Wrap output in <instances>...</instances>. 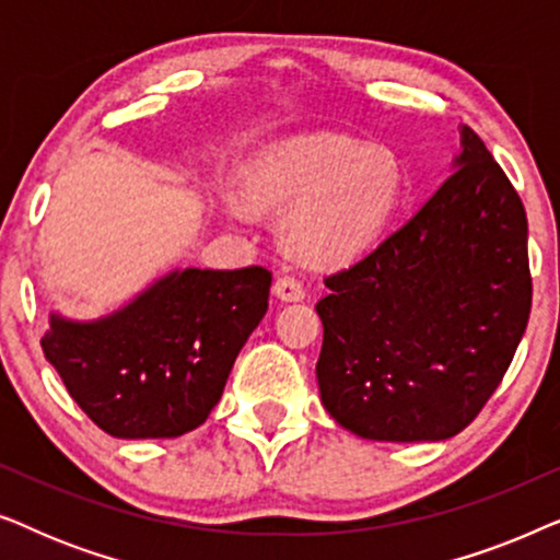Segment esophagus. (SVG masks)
I'll return each mask as SVG.
<instances>
[{
  "label": "esophagus",
  "instance_id": "34e87169",
  "mask_svg": "<svg viewBox=\"0 0 560 560\" xmlns=\"http://www.w3.org/2000/svg\"><path fill=\"white\" fill-rule=\"evenodd\" d=\"M275 295L282 298V301H303L305 288L295 275H280V278L275 280Z\"/></svg>",
  "mask_w": 560,
  "mask_h": 560
}]
</instances>
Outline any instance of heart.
I'll use <instances>...</instances> for the list:
<instances>
[{
  "label": "heart",
  "instance_id": "obj_1",
  "mask_svg": "<svg viewBox=\"0 0 560 560\" xmlns=\"http://www.w3.org/2000/svg\"><path fill=\"white\" fill-rule=\"evenodd\" d=\"M395 152L336 132L285 137L259 150L242 173L255 209L285 213V240L320 265L343 262L377 240L402 198Z\"/></svg>",
  "mask_w": 560,
  "mask_h": 560
}]
</instances>
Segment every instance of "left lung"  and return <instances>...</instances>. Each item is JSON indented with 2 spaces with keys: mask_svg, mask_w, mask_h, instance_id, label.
<instances>
[{
  "mask_svg": "<svg viewBox=\"0 0 560 560\" xmlns=\"http://www.w3.org/2000/svg\"><path fill=\"white\" fill-rule=\"evenodd\" d=\"M456 171L377 249L326 278L320 402L370 441H446L508 372L533 303L527 219L474 129Z\"/></svg>",
  "mask_w": 560,
  "mask_h": 560,
  "instance_id": "obj_1",
  "label": "left lung"
}]
</instances>
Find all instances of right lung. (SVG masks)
<instances>
[{"label": "right lung", "mask_w": 560, "mask_h": 560, "mask_svg": "<svg viewBox=\"0 0 560 560\" xmlns=\"http://www.w3.org/2000/svg\"><path fill=\"white\" fill-rule=\"evenodd\" d=\"M267 267L160 278L112 316H50L43 351L68 395L114 439H175L221 400L234 359L267 313Z\"/></svg>", "instance_id": "add662e5"}]
</instances>
